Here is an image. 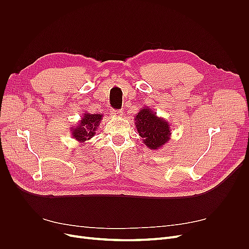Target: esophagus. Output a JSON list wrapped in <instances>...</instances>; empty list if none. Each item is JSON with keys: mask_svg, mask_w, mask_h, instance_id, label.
Segmentation results:
<instances>
[{"mask_svg": "<svg viewBox=\"0 0 249 249\" xmlns=\"http://www.w3.org/2000/svg\"><path fill=\"white\" fill-rule=\"evenodd\" d=\"M111 114L113 115V116H115V117H122L123 116V112L121 111V110H112L111 111Z\"/></svg>", "mask_w": 249, "mask_h": 249, "instance_id": "1", "label": "esophagus"}]
</instances>
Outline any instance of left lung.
I'll return each instance as SVG.
<instances>
[{
	"mask_svg": "<svg viewBox=\"0 0 249 249\" xmlns=\"http://www.w3.org/2000/svg\"><path fill=\"white\" fill-rule=\"evenodd\" d=\"M135 126L143 144L149 149H160L171 139L169 123L148 107L141 108L136 114Z\"/></svg>",
	"mask_w": 249,
	"mask_h": 249,
	"instance_id": "obj_1",
	"label": "left lung"
}]
</instances>
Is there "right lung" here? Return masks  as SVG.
I'll use <instances>...</instances> for the list:
<instances>
[{
  "mask_svg": "<svg viewBox=\"0 0 249 249\" xmlns=\"http://www.w3.org/2000/svg\"><path fill=\"white\" fill-rule=\"evenodd\" d=\"M84 116L78 121L76 126L71 128V136L80 142L82 145H85V142L95 136L97 130L102 121V114H90L84 113Z\"/></svg>",
  "mask_w": 249,
  "mask_h": 249,
  "instance_id": "1",
  "label": "right lung"
}]
</instances>
